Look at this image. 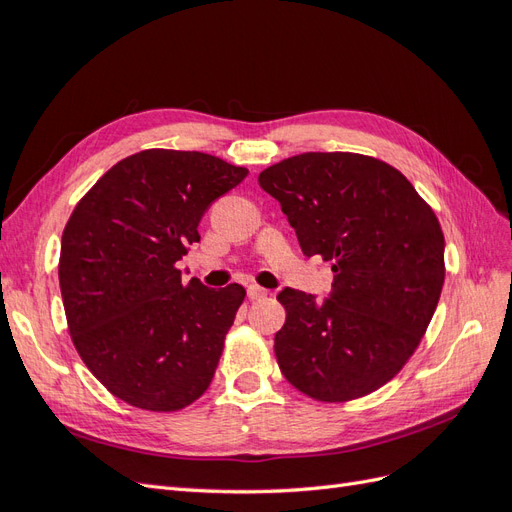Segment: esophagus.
<instances>
[{
  "instance_id": "34e87169",
  "label": "esophagus",
  "mask_w": 512,
  "mask_h": 512,
  "mask_svg": "<svg viewBox=\"0 0 512 512\" xmlns=\"http://www.w3.org/2000/svg\"><path fill=\"white\" fill-rule=\"evenodd\" d=\"M269 294V290H265V288H260V286H247V297H250L252 301H256V299H265Z\"/></svg>"
}]
</instances>
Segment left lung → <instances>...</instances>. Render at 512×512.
I'll return each instance as SVG.
<instances>
[{"label": "left lung", "mask_w": 512, "mask_h": 512, "mask_svg": "<svg viewBox=\"0 0 512 512\" xmlns=\"http://www.w3.org/2000/svg\"><path fill=\"white\" fill-rule=\"evenodd\" d=\"M305 256L333 260L329 297L284 288L275 356L318 401H350L389 382L416 350L444 284L436 213L397 168L359 153H301L265 168Z\"/></svg>", "instance_id": "1"}]
</instances>
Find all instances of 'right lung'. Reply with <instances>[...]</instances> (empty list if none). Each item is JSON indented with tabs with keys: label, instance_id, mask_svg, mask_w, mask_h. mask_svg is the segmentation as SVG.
Wrapping results in <instances>:
<instances>
[{
	"label": "right lung",
	"instance_id": "obj_1",
	"mask_svg": "<svg viewBox=\"0 0 512 512\" xmlns=\"http://www.w3.org/2000/svg\"><path fill=\"white\" fill-rule=\"evenodd\" d=\"M247 177L200 151L145 149L117 162L72 211L59 286L72 342L126 404L173 412L207 391L245 288L183 284L213 200Z\"/></svg>",
	"mask_w": 512,
	"mask_h": 512
}]
</instances>
